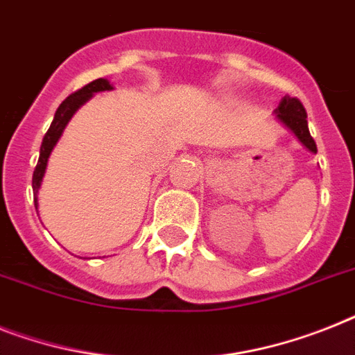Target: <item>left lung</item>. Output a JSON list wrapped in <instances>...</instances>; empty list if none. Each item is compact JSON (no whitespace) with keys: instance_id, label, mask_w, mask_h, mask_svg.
Returning a JSON list of instances; mask_svg holds the SVG:
<instances>
[{"instance_id":"1","label":"left lung","mask_w":355,"mask_h":355,"mask_svg":"<svg viewBox=\"0 0 355 355\" xmlns=\"http://www.w3.org/2000/svg\"><path fill=\"white\" fill-rule=\"evenodd\" d=\"M275 114H277L279 122H281L286 129H290L308 151L318 153V146H315L312 135L308 131L306 111H304L302 103L299 102L297 98H282L281 103H279V107L275 109Z\"/></svg>"}]
</instances>
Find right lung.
Instances as JSON below:
<instances>
[{
  "mask_svg": "<svg viewBox=\"0 0 355 355\" xmlns=\"http://www.w3.org/2000/svg\"><path fill=\"white\" fill-rule=\"evenodd\" d=\"M111 89L112 85L109 83V80H105V78H98V80H94V82L87 83L85 87L78 89L76 93H73L71 96H67L62 103H60V107H58L56 114H54L53 123H51V128H49V131L45 132V137H43L42 148H40V158H37L36 169H34V175H33V189L34 193H36L34 206H36V209H37V191H40L43 175H45V169H47V160L49 157H51V151L54 149L56 142L60 140V137H62L65 125H67L69 120L73 118L74 112L82 107L83 103L87 102L89 98L93 96L94 93H100V91H111Z\"/></svg>",
  "mask_w": 355,
  "mask_h": 355,
  "instance_id": "right-lung-1",
  "label": "right lung"
}]
</instances>
